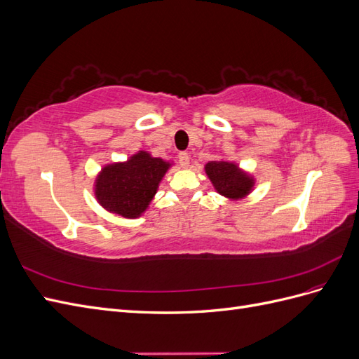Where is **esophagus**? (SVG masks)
Instances as JSON below:
<instances>
[{"label": "esophagus", "instance_id": "1", "mask_svg": "<svg viewBox=\"0 0 359 359\" xmlns=\"http://www.w3.org/2000/svg\"><path fill=\"white\" fill-rule=\"evenodd\" d=\"M178 160H180V165H181V168H189L190 166V157H189V154L187 153H180V156H178Z\"/></svg>", "mask_w": 359, "mask_h": 359}]
</instances>
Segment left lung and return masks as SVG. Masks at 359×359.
I'll return each instance as SVG.
<instances>
[{
    "label": "left lung",
    "instance_id": "1",
    "mask_svg": "<svg viewBox=\"0 0 359 359\" xmlns=\"http://www.w3.org/2000/svg\"><path fill=\"white\" fill-rule=\"evenodd\" d=\"M203 170L214 190L229 201H241L256 187V177L236 161L227 158L212 160L206 163Z\"/></svg>",
    "mask_w": 359,
    "mask_h": 359
}]
</instances>
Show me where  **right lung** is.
Masks as SVG:
<instances>
[{"label":"right lung","mask_w":359,"mask_h":359,"mask_svg":"<svg viewBox=\"0 0 359 359\" xmlns=\"http://www.w3.org/2000/svg\"><path fill=\"white\" fill-rule=\"evenodd\" d=\"M172 166V160L139 149L127 160L107 163L99 170L93 184L94 198L106 211L124 219H137L149 208Z\"/></svg>","instance_id":"obj_1"}]
</instances>
